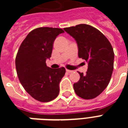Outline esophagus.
Instances as JSON below:
<instances>
[{"mask_svg":"<svg viewBox=\"0 0 128 128\" xmlns=\"http://www.w3.org/2000/svg\"><path fill=\"white\" fill-rule=\"evenodd\" d=\"M66 72H68V73H71V72H73V71H72V70H68V69H66Z\"/></svg>","mask_w":128,"mask_h":128,"instance_id":"34e87169","label":"esophagus"}]
</instances>
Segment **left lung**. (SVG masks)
I'll use <instances>...</instances> for the list:
<instances>
[{
    "label": "left lung",
    "instance_id": "obj_1",
    "mask_svg": "<svg viewBox=\"0 0 128 128\" xmlns=\"http://www.w3.org/2000/svg\"><path fill=\"white\" fill-rule=\"evenodd\" d=\"M76 40L78 56L88 62L86 74L78 72L79 81L74 83V91L85 100L95 98L109 84L114 70V53L108 38L94 27L81 24L64 28Z\"/></svg>",
    "mask_w": 128,
    "mask_h": 128
}]
</instances>
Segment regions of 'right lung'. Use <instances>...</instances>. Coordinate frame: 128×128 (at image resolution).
<instances>
[{"label": "right lung", "instance_id": "1", "mask_svg": "<svg viewBox=\"0 0 128 128\" xmlns=\"http://www.w3.org/2000/svg\"><path fill=\"white\" fill-rule=\"evenodd\" d=\"M63 32L62 29L58 28L34 29L23 40L17 52L15 64L20 82L39 102L52 101L59 94V84L66 69L49 68L46 60L51 57L56 38Z\"/></svg>", "mask_w": 128, "mask_h": 128}]
</instances>
